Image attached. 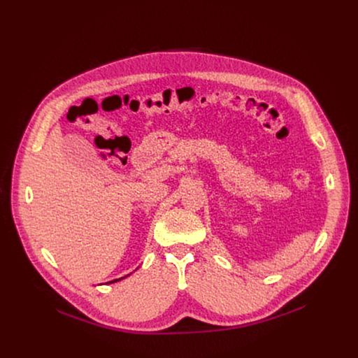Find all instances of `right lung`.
Segmentation results:
<instances>
[{
    "mask_svg": "<svg viewBox=\"0 0 358 358\" xmlns=\"http://www.w3.org/2000/svg\"><path fill=\"white\" fill-rule=\"evenodd\" d=\"M123 279V278H122ZM117 280H120V279H116V280H113V282H117ZM113 282H109V283H113Z\"/></svg>",
    "mask_w": 358,
    "mask_h": 358,
    "instance_id": "right-lung-1",
    "label": "right lung"
}]
</instances>
